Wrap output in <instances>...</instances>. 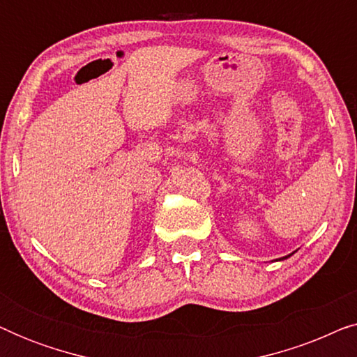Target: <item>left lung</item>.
<instances>
[{
	"label": "left lung",
	"mask_w": 357,
	"mask_h": 357,
	"mask_svg": "<svg viewBox=\"0 0 357 357\" xmlns=\"http://www.w3.org/2000/svg\"><path fill=\"white\" fill-rule=\"evenodd\" d=\"M291 255H292V253H291ZM291 255H287V257H291ZM287 257H284V258H287Z\"/></svg>",
	"instance_id": "1"
}]
</instances>
